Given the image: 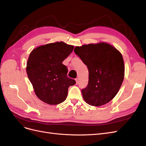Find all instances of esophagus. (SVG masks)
I'll return each instance as SVG.
<instances>
[{"mask_svg":"<svg viewBox=\"0 0 146 146\" xmlns=\"http://www.w3.org/2000/svg\"><path fill=\"white\" fill-rule=\"evenodd\" d=\"M76 84L77 85V84L78 83V78H76Z\"/></svg>","mask_w":146,"mask_h":146,"instance_id":"34e87169","label":"esophagus"}]
</instances>
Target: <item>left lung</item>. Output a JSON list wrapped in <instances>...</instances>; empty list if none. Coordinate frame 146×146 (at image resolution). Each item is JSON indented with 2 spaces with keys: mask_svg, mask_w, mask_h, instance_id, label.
Listing matches in <instances>:
<instances>
[{
  "mask_svg": "<svg viewBox=\"0 0 146 146\" xmlns=\"http://www.w3.org/2000/svg\"><path fill=\"white\" fill-rule=\"evenodd\" d=\"M74 52L89 71L88 86L82 90L84 100L94 107L108 103L117 94L124 78L121 53L105 42L76 46Z\"/></svg>",
  "mask_w": 146,
  "mask_h": 146,
  "instance_id": "left-lung-1",
  "label": "left lung"
}]
</instances>
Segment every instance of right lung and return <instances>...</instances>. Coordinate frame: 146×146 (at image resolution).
<instances>
[{
    "mask_svg": "<svg viewBox=\"0 0 146 146\" xmlns=\"http://www.w3.org/2000/svg\"><path fill=\"white\" fill-rule=\"evenodd\" d=\"M74 48L57 41L38 46L30 52L26 66L27 76L36 96L46 104L62 103L69 87L76 84L68 77V69L62 63Z\"/></svg>",
    "mask_w": 146,
    "mask_h": 146,
    "instance_id": "1",
    "label": "right lung"
}]
</instances>
